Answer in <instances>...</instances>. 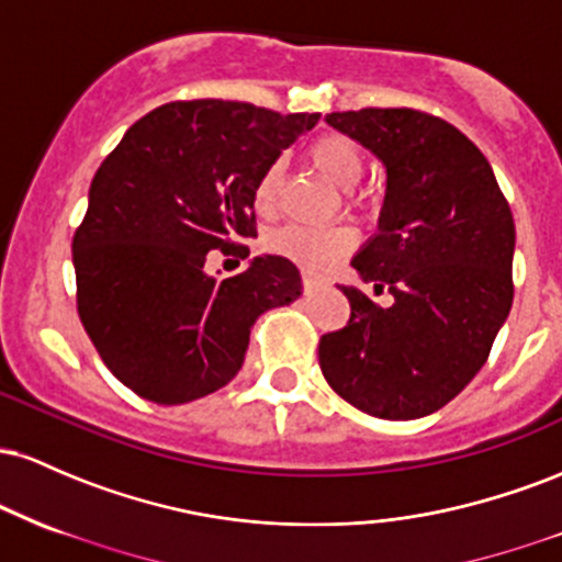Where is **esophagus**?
<instances>
[{
  "instance_id": "esophagus-1",
  "label": "esophagus",
  "mask_w": 562,
  "mask_h": 562,
  "mask_svg": "<svg viewBox=\"0 0 562 562\" xmlns=\"http://www.w3.org/2000/svg\"><path fill=\"white\" fill-rule=\"evenodd\" d=\"M325 285H327V282L317 280V277H312V274L303 277V293H317V290H322Z\"/></svg>"
}]
</instances>
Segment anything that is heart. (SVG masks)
<instances>
[{
	"label": "heart",
	"instance_id": "obj_1",
	"mask_svg": "<svg viewBox=\"0 0 562 562\" xmlns=\"http://www.w3.org/2000/svg\"><path fill=\"white\" fill-rule=\"evenodd\" d=\"M308 164L317 169L327 182L338 187V190L351 192L353 187L362 182L364 177V153L359 147L357 139H351L348 134L340 132H327L319 134L317 139L308 142L306 147ZM280 187H282V169L280 164L267 166L261 171V177L256 179L254 187V209L261 216H272L277 211V200H280ZM353 232L346 227H327V229H314V227H299V224H290L272 232L267 237V248L277 256H285L288 261L299 263L306 272H327L335 261L344 259L348 250L353 248Z\"/></svg>",
	"mask_w": 562,
	"mask_h": 562
}]
</instances>
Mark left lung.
Segmentation results:
<instances>
[{
  "label": "left lung",
  "instance_id": "obj_1",
  "mask_svg": "<svg viewBox=\"0 0 562 562\" xmlns=\"http://www.w3.org/2000/svg\"><path fill=\"white\" fill-rule=\"evenodd\" d=\"M325 121L385 166L378 235L351 267L359 288L344 330L322 335L333 391L383 420H417L449 404L475 372L513 306L515 224L496 177L460 128L412 108H362Z\"/></svg>",
  "mask_w": 562,
  "mask_h": 562
}]
</instances>
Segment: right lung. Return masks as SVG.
Instances as JSON below:
<instances>
[{"label":"right lung","instance_id":"obj_1","mask_svg":"<svg viewBox=\"0 0 562 562\" xmlns=\"http://www.w3.org/2000/svg\"><path fill=\"white\" fill-rule=\"evenodd\" d=\"M319 113H274L250 102L179 100L128 126L102 160L74 235L76 306L83 330L126 389L187 404L227 385L250 327L301 295L285 256H256L216 280L209 250L250 254L254 187Z\"/></svg>","mask_w":562,"mask_h":562}]
</instances>
